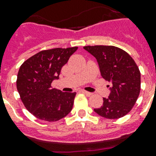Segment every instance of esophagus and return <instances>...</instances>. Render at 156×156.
Masks as SVG:
<instances>
[{"instance_id": "34e87169", "label": "esophagus", "mask_w": 156, "mask_h": 156, "mask_svg": "<svg viewBox=\"0 0 156 156\" xmlns=\"http://www.w3.org/2000/svg\"><path fill=\"white\" fill-rule=\"evenodd\" d=\"M81 91H82V93H83V94H85L86 95H87V96H90V95H92V93L88 92L87 90H81Z\"/></svg>"}]
</instances>
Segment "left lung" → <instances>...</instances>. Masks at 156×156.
Wrapping results in <instances>:
<instances>
[{
    "label": "left lung",
    "instance_id": "8db88e82",
    "mask_svg": "<svg viewBox=\"0 0 156 156\" xmlns=\"http://www.w3.org/2000/svg\"><path fill=\"white\" fill-rule=\"evenodd\" d=\"M95 56L101 76L112 83L108 98L95 108L98 115L107 119H118L131 111L141 90V73L137 64L126 51L115 46H85Z\"/></svg>",
    "mask_w": 156,
    "mask_h": 156
}]
</instances>
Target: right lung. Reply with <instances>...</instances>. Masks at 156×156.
Listing matches in <instances>:
<instances>
[{"label": "right lung", "instance_id": "1", "mask_svg": "<svg viewBox=\"0 0 156 156\" xmlns=\"http://www.w3.org/2000/svg\"><path fill=\"white\" fill-rule=\"evenodd\" d=\"M78 47L44 50L22 64L17 77V89L24 106L43 121H57L72 110L76 92L66 93L52 88L61 68Z\"/></svg>", "mask_w": 156, "mask_h": 156}]
</instances>
